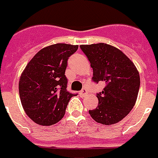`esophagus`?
Returning a JSON list of instances; mask_svg holds the SVG:
<instances>
[{
	"mask_svg": "<svg viewBox=\"0 0 158 158\" xmlns=\"http://www.w3.org/2000/svg\"><path fill=\"white\" fill-rule=\"evenodd\" d=\"M87 94H88V91H87L86 89H83L81 91L79 92V94H80V96H82V97L85 96Z\"/></svg>",
	"mask_w": 158,
	"mask_h": 158,
	"instance_id": "obj_1",
	"label": "esophagus"
}]
</instances>
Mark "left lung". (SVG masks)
I'll use <instances>...</instances> for the list:
<instances>
[{
    "instance_id": "8db88e82",
    "label": "left lung",
    "mask_w": 158,
    "mask_h": 158,
    "mask_svg": "<svg viewBox=\"0 0 158 158\" xmlns=\"http://www.w3.org/2000/svg\"><path fill=\"white\" fill-rule=\"evenodd\" d=\"M90 61L94 83H105L97 94L98 106L89 112L102 125L118 123L130 113L137 100L140 78L136 67L124 53L106 43L80 46Z\"/></svg>"
}]
</instances>
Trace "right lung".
<instances>
[{
  "mask_svg": "<svg viewBox=\"0 0 158 158\" xmlns=\"http://www.w3.org/2000/svg\"><path fill=\"white\" fill-rule=\"evenodd\" d=\"M78 45L57 43L43 48L28 62L19 83L23 108L38 125H52L64 116L69 99L64 72Z\"/></svg>",
  "mask_w": 158,
  "mask_h": 158,
  "instance_id": "add662e5",
  "label": "right lung"
}]
</instances>
